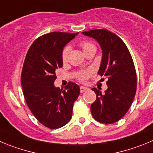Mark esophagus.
Returning <instances> with one entry per match:
<instances>
[{"instance_id":"1","label":"esophagus","mask_w":153,"mask_h":153,"mask_svg":"<svg viewBox=\"0 0 153 153\" xmlns=\"http://www.w3.org/2000/svg\"><path fill=\"white\" fill-rule=\"evenodd\" d=\"M88 88H87V87H84V86H81L80 87V91H81V92H82V93H83V92H85V91L86 90H88Z\"/></svg>"}]
</instances>
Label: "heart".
<instances>
[{
	"label": "heart",
	"instance_id": "b5f03b06",
	"mask_svg": "<svg viewBox=\"0 0 153 153\" xmlns=\"http://www.w3.org/2000/svg\"><path fill=\"white\" fill-rule=\"evenodd\" d=\"M80 46L82 47V50L84 51V53H85L86 51L89 50V49H91L93 48H95V46L94 45L93 43L90 42H87V41H85V42H82V43L80 44ZM70 50H71V48L70 46H66L65 47L64 49L62 51V61L63 62H66L68 60V53H69ZM89 75H91V71H82L80 72L79 75H78V79L82 82H84L86 80V78H88Z\"/></svg>",
	"mask_w": 153,
	"mask_h": 153
}]
</instances>
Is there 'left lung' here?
I'll return each mask as SVG.
<instances>
[{
	"instance_id": "1",
	"label": "left lung",
	"mask_w": 153,
	"mask_h": 153,
	"mask_svg": "<svg viewBox=\"0 0 153 153\" xmlns=\"http://www.w3.org/2000/svg\"><path fill=\"white\" fill-rule=\"evenodd\" d=\"M82 34L96 39L102 50L98 74L107 78L104 94L92 88L97 98L91 105L93 117L102 123H114L124 116L131 106L137 91V73L126 44L109 30L100 29Z\"/></svg>"
}]
</instances>
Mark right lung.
<instances>
[{
  "label": "right lung",
  "instance_id": "add662e5",
  "mask_svg": "<svg viewBox=\"0 0 153 153\" xmlns=\"http://www.w3.org/2000/svg\"><path fill=\"white\" fill-rule=\"evenodd\" d=\"M76 33L53 32L41 36L29 49L21 73V85L27 106L45 126L58 129L68 123L80 94L77 84L65 89L54 85L56 70L62 67L63 48Z\"/></svg>",
  "mask_w": 153,
  "mask_h": 153
}]
</instances>
